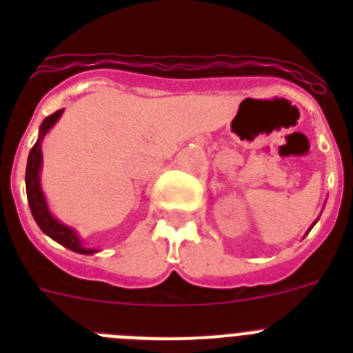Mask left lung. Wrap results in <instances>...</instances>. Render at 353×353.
<instances>
[{
    "mask_svg": "<svg viewBox=\"0 0 353 353\" xmlns=\"http://www.w3.org/2000/svg\"><path fill=\"white\" fill-rule=\"evenodd\" d=\"M314 223H316V221H314ZM313 226H314V224H313ZM313 226H311V228H313ZM311 228H310V230H311Z\"/></svg>",
    "mask_w": 353,
    "mask_h": 353,
    "instance_id": "obj_1",
    "label": "left lung"
}]
</instances>
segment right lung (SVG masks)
<instances>
[{
    "mask_svg": "<svg viewBox=\"0 0 353 353\" xmlns=\"http://www.w3.org/2000/svg\"><path fill=\"white\" fill-rule=\"evenodd\" d=\"M61 114H63V109H58L56 113H52L51 117H48L42 121L39 139H37L33 148L30 150V155H28V164H26L28 205H30L33 219L37 221L39 228L46 233V235H49L52 240H56L58 244L65 245V248L70 249V251L79 252V254H93V252H97L95 249L83 248V242H81L79 235H77L74 228L65 226V224H61L56 217H52V214L49 212L48 201H46V196H43L42 192V187H40V170H42V148H40V143H42L43 136L51 130V127L54 125L56 121L60 120Z\"/></svg>",
    "mask_w": 353,
    "mask_h": 353,
    "instance_id": "1",
    "label": "right lung"
}]
</instances>
